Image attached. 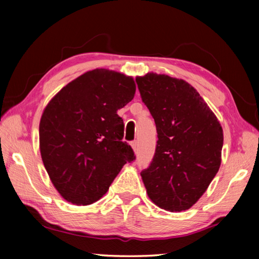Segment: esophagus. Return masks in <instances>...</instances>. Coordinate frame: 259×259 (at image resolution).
Masks as SVG:
<instances>
[{
	"label": "esophagus",
	"instance_id": "obj_1",
	"mask_svg": "<svg viewBox=\"0 0 259 259\" xmlns=\"http://www.w3.org/2000/svg\"><path fill=\"white\" fill-rule=\"evenodd\" d=\"M130 145H131V147H133V150L136 152V150H137V142H136V140H134V142L130 143Z\"/></svg>",
	"mask_w": 259,
	"mask_h": 259
}]
</instances>
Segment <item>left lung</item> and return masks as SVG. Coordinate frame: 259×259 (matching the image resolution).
<instances>
[{"mask_svg": "<svg viewBox=\"0 0 259 259\" xmlns=\"http://www.w3.org/2000/svg\"><path fill=\"white\" fill-rule=\"evenodd\" d=\"M136 82L159 138L151 165L140 172L148 198L166 211L190 209L221 166L222 125L198 91L182 78L151 72Z\"/></svg>", "mask_w": 259, "mask_h": 259, "instance_id": "8db88e82", "label": "left lung"}]
</instances>
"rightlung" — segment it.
<instances>
[{
  "label": "right lung",
  "instance_id": "add662e5",
  "mask_svg": "<svg viewBox=\"0 0 259 259\" xmlns=\"http://www.w3.org/2000/svg\"><path fill=\"white\" fill-rule=\"evenodd\" d=\"M133 76L106 68L85 72L65 85L43 109L40 152L52 185L72 204H93L134 151L123 139L117 111L135 97Z\"/></svg>",
  "mask_w": 259,
  "mask_h": 259
}]
</instances>
